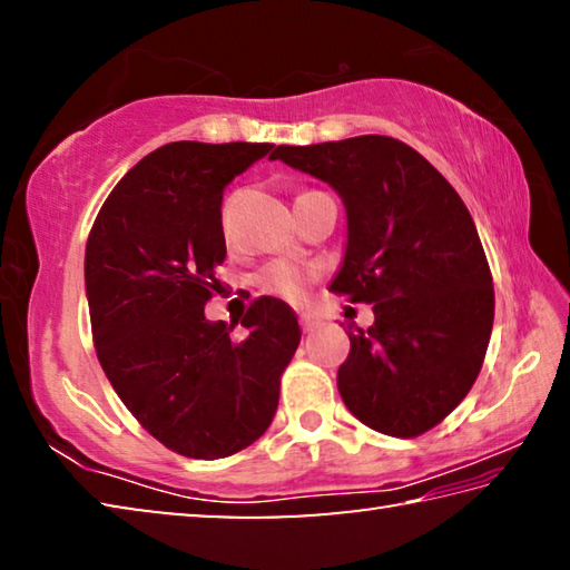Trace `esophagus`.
I'll return each instance as SVG.
<instances>
[{"label": "esophagus", "instance_id": "esophagus-1", "mask_svg": "<svg viewBox=\"0 0 570 570\" xmlns=\"http://www.w3.org/2000/svg\"><path fill=\"white\" fill-rule=\"evenodd\" d=\"M298 324H302L304 332H314L316 326H320V320H314L312 314H302V316H298Z\"/></svg>", "mask_w": 570, "mask_h": 570}]
</instances>
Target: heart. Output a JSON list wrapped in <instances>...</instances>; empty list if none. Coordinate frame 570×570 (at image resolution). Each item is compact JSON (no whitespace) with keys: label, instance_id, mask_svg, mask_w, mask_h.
Segmentation results:
<instances>
[{"label":"heart","instance_id":"obj_1","mask_svg":"<svg viewBox=\"0 0 570 570\" xmlns=\"http://www.w3.org/2000/svg\"><path fill=\"white\" fill-rule=\"evenodd\" d=\"M314 278V272L298 264H268L262 274L256 276V284L262 292L286 298V302H302L306 294L308 282Z\"/></svg>","mask_w":570,"mask_h":570}]
</instances>
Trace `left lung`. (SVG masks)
<instances>
[{"label":"left lung","instance_id":"left-lung-1","mask_svg":"<svg viewBox=\"0 0 570 570\" xmlns=\"http://www.w3.org/2000/svg\"><path fill=\"white\" fill-rule=\"evenodd\" d=\"M284 160L340 193L346 248L332 292L372 304L336 372L366 428L417 438L465 400L495 316L493 276L458 190L417 150L387 135L278 146Z\"/></svg>","mask_w":570,"mask_h":570}]
</instances>
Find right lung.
I'll use <instances>...</instances> for the list:
<instances>
[{
  "label": "right lung",
  "instance_id": "obj_1",
  "mask_svg": "<svg viewBox=\"0 0 570 570\" xmlns=\"http://www.w3.org/2000/svg\"><path fill=\"white\" fill-rule=\"evenodd\" d=\"M272 142H168L132 166L85 248L92 340L132 417L178 455L218 460L264 435L302 340L294 308L262 296L234 324L208 322L226 258L220 204ZM274 156V153H272Z\"/></svg>",
  "mask_w": 570,
  "mask_h": 570
}]
</instances>
